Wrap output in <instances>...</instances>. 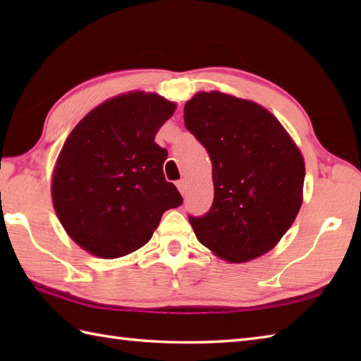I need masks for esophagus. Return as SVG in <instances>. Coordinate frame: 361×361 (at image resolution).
I'll use <instances>...</instances> for the list:
<instances>
[{"label":"esophagus","mask_w":361,"mask_h":361,"mask_svg":"<svg viewBox=\"0 0 361 361\" xmlns=\"http://www.w3.org/2000/svg\"><path fill=\"white\" fill-rule=\"evenodd\" d=\"M176 188H178L183 197H186V192H188V181L186 180H180L178 183H176Z\"/></svg>","instance_id":"34e87169"}]
</instances>
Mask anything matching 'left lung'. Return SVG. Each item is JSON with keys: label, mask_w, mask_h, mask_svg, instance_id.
Returning a JSON list of instances; mask_svg holds the SVG:
<instances>
[{"label": "left lung", "mask_w": 361, "mask_h": 361, "mask_svg": "<svg viewBox=\"0 0 361 361\" xmlns=\"http://www.w3.org/2000/svg\"><path fill=\"white\" fill-rule=\"evenodd\" d=\"M185 124L212 161L211 209L189 216L197 239L233 264L265 255L302 204L301 152L264 106L219 91L188 101Z\"/></svg>", "instance_id": "8db88e82"}]
</instances>
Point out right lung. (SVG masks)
Instances as JSON below:
<instances>
[{"label": "right lung", "mask_w": 361, "mask_h": 361, "mask_svg": "<svg viewBox=\"0 0 361 361\" xmlns=\"http://www.w3.org/2000/svg\"><path fill=\"white\" fill-rule=\"evenodd\" d=\"M175 104L132 91L91 110L65 141L52 175L60 224L85 251L122 257L144 247L183 197L164 178L167 150L155 142Z\"/></svg>", "instance_id": "right-lung-1"}]
</instances>
